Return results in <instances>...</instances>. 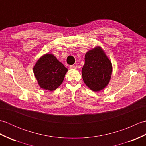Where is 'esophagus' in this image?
Wrapping results in <instances>:
<instances>
[{
	"mask_svg": "<svg viewBox=\"0 0 146 146\" xmlns=\"http://www.w3.org/2000/svg\"><path fill=\"white\" fill-rule=\"evenodd\" d=\"M76 65H71V66H70V69H75V68H76Z\"/></svg>",
	"mask_w": 146,
	"mask_h": 146,
	"instance_id": "34e87169",
	"label": "esophagus"
}]
</instances>
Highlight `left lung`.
Masks as SVG:
<instances>
[{"label": "left lung", "instance_id": "8db88e82", "mask_svg": "<svg viewBox=\"0 0 146 146\" xmlns=\"http://www.w3.org/2000/svg\"><path fill=\"white\" fill-rule=\"evenodd\" d=\"M111 72V61L100 47L92 49L85 54L82 77L92 90L98 92L104 89L110 82Z\"/></svg>", "mask_w": 146, "mask_h": 146}]
</instances>
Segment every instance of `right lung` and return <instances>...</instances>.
I'll list each match as a JSON object with an SVG mask.
<instances>
[{
	"label": "right lung",
	"mask_w": 146,
	"mask_h": 146,
	"mask_svg": "<svg viewBox=\"0 0 146 146\" xmlns=\"http://www.w3.org/2000/svg\"><path fill=\"white\" fill-rule=\"evenodd\" d=\"M67 71V68L51 54L42 56L33 68L40 87L50 91L54 90L61 84Z\"/></svg>",
	"instance_id": "add662e5"
}]
</instances>
